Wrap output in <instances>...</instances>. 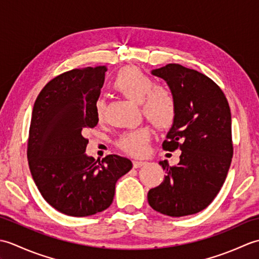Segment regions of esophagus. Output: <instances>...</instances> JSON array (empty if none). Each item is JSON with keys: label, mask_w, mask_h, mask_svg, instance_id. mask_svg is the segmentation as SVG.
<instances>
[{"label": "esophagus", "mask_w": 259, "mask_h": 259, "mask_svg": "<svg viewBox=\"0 0 259 259\" xmlns=\"http://www.w3.org/2000/svg\"><path fill=\"white\" fill-rule=\"evenodd\" d=\"M133 162H134V168H140L146 163L145 161H142V160H134Z\"/></svg>", "instance_id": "esophagus-1"}]
</instances>
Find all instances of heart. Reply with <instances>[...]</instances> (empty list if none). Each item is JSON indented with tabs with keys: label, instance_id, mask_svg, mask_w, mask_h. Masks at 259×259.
Segmentation results:
<instances>
[{
	"label": "heart",
	"instance_id": "obj_1",
	"mask_svg": "<svg viewBox=\"0 0 259 259\" xmlns=\"http://www.w3.org/2000/svg\"><path fill=\"white\" fill-rule=\"evenodd\" d=\"M115 91L129 100L140 103L142 113L159 130H168L175 124L178 114V104L169 90L158 87L150 75L135 67L119 71L113 81ZM95 113L98 121H102L106 104L99 99L95 102ZM150 130L147 126L125 131L119 137L117 146L131 156H142L147 151Z\"/></svg>",
	"mask_w": 259,
	"mask_h": 259
}]
</instances>
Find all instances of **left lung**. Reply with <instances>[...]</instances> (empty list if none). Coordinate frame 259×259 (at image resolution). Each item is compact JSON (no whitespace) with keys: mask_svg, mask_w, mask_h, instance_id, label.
I'll use <instances>...</instances> for the list:
<instances>
[{"mask_svg":"<svg viewBox=\"0 0 259 259\" xmlns=\"http://www.w3.org/2000/svg\"><path fill=\"white\" fill-rule=\"evenodd\" d=\"M152 74L167 81L178 104L162 149L181 155L176 166L159 161L166 177L148 192V202L167 216L194 214L210 205L227 177L234 153L229 104L219 85L196 70L170 63Z\"/></svg>","mask_w":259,"mask_h":259,"instance_id":"obj_1","label":"left lung"}]
</instances>
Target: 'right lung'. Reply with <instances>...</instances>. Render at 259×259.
I'll use <instances>...</instances> for the list:
<instances>
[{"label": "right lung", "instance_id": "add662e5", "mask_svg": "<svg viewBox=\"0 0 259 259\" xmlns=\"http://www.w3.org/2000/svg\"><path fill=\"white\" fill-rule=\"evenodd\" d=\"M107 70L99 65L59 74L33 107L26 150L32 177L46 201L68 216L106 210L117 180L133 168L129 159L118 155L96 161L84 153L85 131L98 124L95 102Z\"/></svg>", "mask_w": 259, "mask_h": 259}]
</instances>
